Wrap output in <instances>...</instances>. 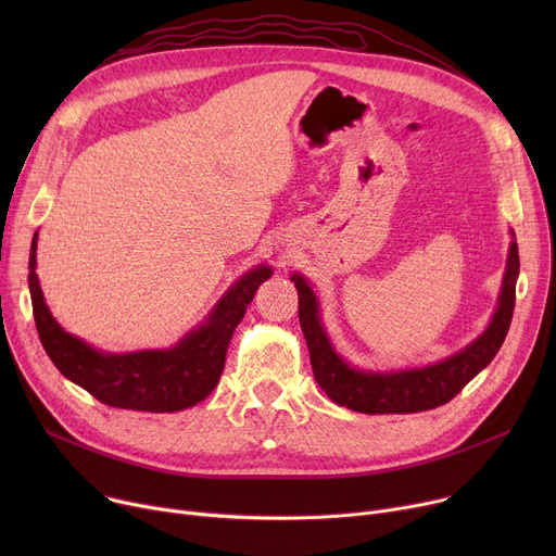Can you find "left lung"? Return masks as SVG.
Returning <instances> with one entry per match:
<instances>
[{
	"mask_svg": "<svg viewBox=\"0 0 556 556\" xmlns=\"http://www.w3.org/2000/svg\"><path fill=\"white\" fill-rule=\"evenodd\" d=\"M518 268V245L511 243L498 311H495L489 329L471 346L437 365L396 374H371L346 367L336 356L323 327H319L313 290L302 277H293L300 293V325L308 344L317 386L338 405L365 415H407L432 410V407L448 403L493 361L505 342L514 315Z\"/></svg>",
	"mask_w": 556,
	"mask_h": 556,
	"instance_id": "obj_1",
	"label": "left lung"
}]
</instances>
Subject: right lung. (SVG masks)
Listing matches in <instances>:
<instances>
[{"label":"right lung","instance_id":"1","mask_svg":"<svg viewBox=\"0 0 556 556\" xmlns=\"http://www.w3.org/2000/svg\"><path fill=\"white\" fill-rule=\"evenodd\" d=\"M273 275L261 266L241 277L212 313L210 323L170 352L99 354L55 325L36 275V239L28 256V290L40 342L51 363L70 381L105 405L139 413H178L207 399L225 367L229 338L243 319L256 288Z\"/></svg>","mask_w":556,"mask_h":556}]
</instances>
